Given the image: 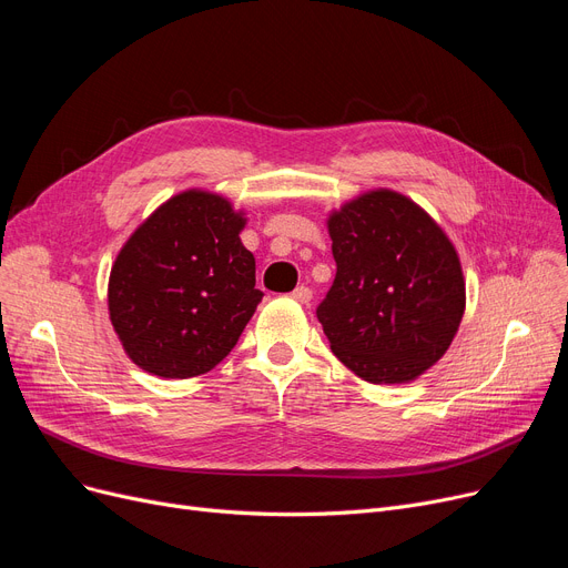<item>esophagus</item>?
I'll return each mask as SVG.
<instances>
[{
	"label": "esophagus",
	"instance_id": "1",
	"mask_svg": "<svg viewBox=\"0 0 568 568\" xmlns=\"http://www.w3.org/2000/svg\"><path fill=\"white\" fill-rule=\"evenodd\" d=\"M291 295H293V298L298 301V303L307 305V303L312 301V288H310V286H305V284H301V286H295V288H293V293H291Z\"/></svg>",
	"mask_w": 568,
	"mask_h": 568
}]
</instances>
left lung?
Returning <instances> with one entry per match:
<instances>
[{
    "instance_id": "1",
    "label": "left lung",
    "mask_w": 568,
    "mask_h": 568,
    "mask_svg": "<svg viewBox=\"0 0 568 568\" xmlns=\"http://www.w3.org/2000/svg\"><path fill=\"white\" fill-rule=\"evenodd\" d=\"M328 231L337 273L316 318L333 354L369 384L416 379L446 354L465 314L450 240L388 189L346 203Z\"/></svg>"
}]
</instances>
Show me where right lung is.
Returning <instances> with one entry per match:
<instances>
[{
    "label": "right lung",
    "mask_w": 568,
    "mask_h": 568,
    "mask_svg": "<svg viewBox=\"0 0 568 568\" xmlns=\"http://www.w3.org/2000/svg\"><path fill=\"white\" fill-rule=\"evenodd\" d=\"M242 226L226 199L184 192L126 240L108 282V310L139 367L189 379L231 354L263 298Z\"/></svg>",
    "instance_id": "add662e5"
}]
</instances>
